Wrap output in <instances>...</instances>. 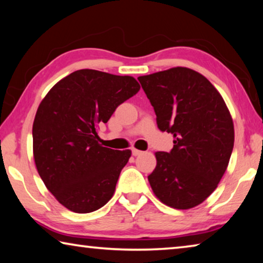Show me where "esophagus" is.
Masks as SVG:
<instances>
[{"instance_id":"obj_1","label":"esophagus","mask_w":263,"mask_h":263,"mask_svg":"<svg viewBox=\"0 0 263 263\" xmlns=\"http://www.w3.org/2000/svg\"><path fill=\"white\" fill-rule=\"evenodd\" d=\"M142 152L139 149H136V148H132V154L135 155V157H137V155H140Z\"/></svg>"}]
</instances>
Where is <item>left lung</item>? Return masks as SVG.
Here are the masks:
<instances>
[{"label":"left lung","instance_id":"left-lung-1","mask_svg":"<svg viewBox=\"0 0 263 263\" xmlns=\"http://www.w3.org/2000/svg\"><path fill=\"white\" fill-rule=\"evenodd\" d=\"M160 131L174 136L171 152H157L148 176L155 196L174 209H191L210 196L228 168L234 144L232 117L202 74L185 67L138 78Z\"/></svg>","mask_w":263,"mask_h":263}]
</instances>
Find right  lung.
<instances>
[{"mask_svg":"<svg viewBox=\"0 0 263 263\" xmlns=\"http://www.w3.org/2000/svg\"><path fill=\"white\" fill-rule=\"evenodd\" d=\"M132 77L80 69L47 92L35 114V167L52 195L68 210L88 213L110 201L131 151L99 144L97 126L139 91Z\"/></svg>","mask_w":263,"mask_h":263,"instance_id":"1","label":"right lung"}]
</instances>
